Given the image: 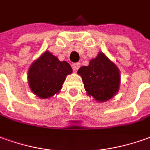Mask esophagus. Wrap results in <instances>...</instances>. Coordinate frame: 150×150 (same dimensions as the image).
Masks as SVG:
<instances>
[{
	"instance_id": "34e87169",
	"label": "esophagus",
	"mask_w": 150,
	"mask_h": 150,
	"mask_svg": "<svg viewBox=\"0 0 150 150\" xmlns=\"http://www.w3.org/2000/svg\"><path fill=\"white\" fill-rule=\"evenodd\" d=\"M79 67H80V63H79V62H75V63H74V64L72 65V68H73V70H74L75 71H76L78 70L79 68Z\"/></svg>"
}]
</instances>
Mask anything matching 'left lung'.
I'll list each match as a JSON object with an SVG mask.
<instances>
[{"label":"left lung","instance_id":"1","mask_svg":"<svg viewBox=\"0 0 150 150\" xmlns=\"http://www.w3.org/2000/svg\"><path fill=\"white\" fill-rule=\"evenodd\" d=\"M78 74L82 77L88 95L99 102L110 100L119 92V68L101 52L90 61L88 66L79 68Z\"/></svg>","mask_w":150,"mask_h":150}]
</instances>
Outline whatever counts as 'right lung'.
Here are the masks:
<instances>
[{
  "label": "right lung",
  "instance_id": "add662e5",
  "mask_svg": "<svg viewBox=\"0 0 150 150\" xmlns=\"http://www.w3.org/2000/svg\"><path fill=\"white\" fill-rule=\"evenodd\" d=\"M71 73L72 68L68 62H61L45 51L28 70L29 87L37 97L46 99L59 93L67 75Z\"/></svg>",
  "mask_w": 150,
  "mask_h": 150
}]
</instances>
